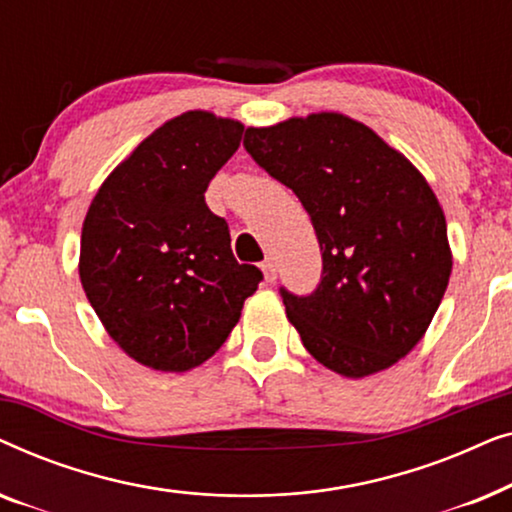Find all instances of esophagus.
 <instances>
[{"label":"esophagus","instance_id":"1","mask_svg":"<svg viewBox=\"0 0 512 512\" xmlns=\"http://www.w3.org/2000/svg\"><path fill=\"white\" fill-rule=\"evenodd\" d=\"M261 268H263V275H265V282H275V279H277V263L275 261H272V258H265V261H263V265H261Z\"/></svg>","mask_w":512,"mask_h":512}]
</instances>
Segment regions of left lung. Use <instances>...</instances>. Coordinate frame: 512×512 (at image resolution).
I'll use <instances>...</instances> for the list:
<instances>
[{
    "mask_svg": "<svg viewBox=\"0 0 512 512\" xmlns=\"http://www.w3.org/2000/svg\"><path fill=\"white\" fill-rule=\"evenodd\" d=\"M244 149L303 202L321 249L307 296L279 286L307 352L345 377L394 366L422 340L452 272L445 214L426 179L342 114L247 128Z\"/></svg>",
    "mask_w": 512,
    "mask_h": 512,
    "instance_id": "8db88e82",
    "label": "left lung"
}]
</instances>
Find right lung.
<instances>
[{"label": "right lung", "mask_w": 512, "mask_h": 512, "mask_svg": "<svg viewBox=\"0 0 512 512\" xmlns=\"http://www.w3.org/2000/svg\"><path fill=\"white\" fill-rule=\"evenodd\" d=\"M244 125L181 114L104 181L83 221V291L118 347L153 370L184 373L233 331L263 272L237 263L226 219L205 202Z\"/></svg>", "instance_id": "obj_1"}]
</instances>
